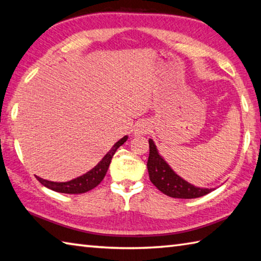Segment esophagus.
Masks as SVG:
<instances>
[{"label": "esophagus", "instance_id": "obj_1", "mask_svg": "<svg viewBox=\"0 0 261 261\" xmlns=\"http://www.w3.org/2000/svg\"><path fill=\"white\" fill-rule=\"evenodd\" d=\"M147 131H148V126L146 125V123H140V124H137L135 134L136 135H144Z\"/></svg>", "mask_w": 261, "mask_h": 261}]
</instances>
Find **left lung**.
I'll return each instance as SVG.
<instances>
[{
	"instance_id": "obj_1",
	"label": "left lung",
	"mask_w": 261,
	"mask_h": 261,
	"mask_svg": "<svg viewBox=\"0 0 261 261\" xmlns=\"http://www.w3.org/2000/svg\"><path fill=\"white\" fill-rule=\"evenodd\" d=\"M149 156L147 162L149 179L159 191L174 198H196L212 192V188H198L180 178L161 158L154 141L149 139Z\"/></svg>"
}]
</instances>
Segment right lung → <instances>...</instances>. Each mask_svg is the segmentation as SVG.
<instances>
[{
    "instance_id": "right-lung-1",
    "label": "right lung",
    "mask_w": 261,
    "mask_h": 261,
    "mask_svg": "<svg viewBox=\"0 0 261 261\" xmlns=\"http://www.w3.org/2000/svg\"><path fill=\"white\" fill-rule=\"evenodd\" d=\"M126 139H127V136H124L122 139L118 140L117 143L112 147V149L108 151L105 156H103V159L96 165V167L81 177L75 178L73 180H70V181H66V182L49 181V180L42 179L37 176H36V179L39 180L43 186L58 193H65V194L87 193L89 191H91V189H93L94 187H97L98 185L102 181L103 177L106 176L108 167H110L115 151L117 150L118 147L125 143Z\"/></svg>"
}]
</instances>
